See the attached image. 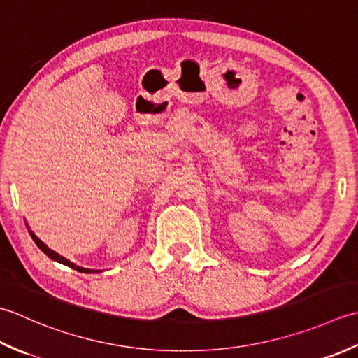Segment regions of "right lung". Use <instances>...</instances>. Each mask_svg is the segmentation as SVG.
Instances as JSON below:
<instances>
[{"label":"right lung","instance_id":"right-lung-1","mask_svg":"<svg viewBox=\"0 0 358 358\" xmlns=\"http://www.w3.org/2000/svg\"><path fill=\"white\" fill-rule=\"evenodd\" d=\"M27 229H29V227H27ZM29 233H31L34 243H35L36 245H38V249H40L43 253H46L50 259L60 262V264H64V266H68V267H71V268H76L77 272H82V273H96V272H99V271H92V268H85V267H80V266L74 264V262H71L69 259L62 257V255H58V253L54 252L52 249H49V247H48L45 243H43L41 239H38V236H36L31 229H29Z\"/></svg>","mask_w":358,"mask_h":358}]
</instances>
